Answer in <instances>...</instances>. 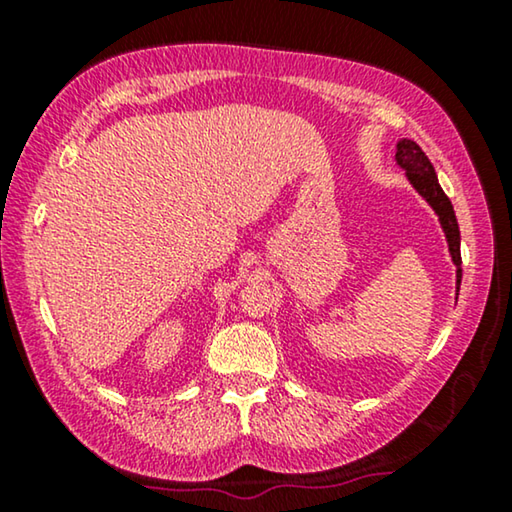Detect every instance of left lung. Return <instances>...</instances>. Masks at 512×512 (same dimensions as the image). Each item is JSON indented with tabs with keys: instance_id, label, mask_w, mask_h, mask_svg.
<instances>
[{
	"instance_id": "8db88e82",
	"label": "left lung",
	"mask_w": 512,
	"mask_h": 512,
	"mask_svg": "<svg viewBox=\"0 0 512 512\" xmlns=\"http://www.w3.org/2000/svg\"><path fill=\"white\" fill-rule=\"evenodd\" d=\"M396 163L403 167L405 174H408L410 184L415 186V191L422 195V198L433 207V212L438 214L440 226L445 230L447 247H450V256L454 265H457V291L461 284V235H459V223L457 216H454V207L450 198H447L443 188L438 184L436 170H433L431 160L426 158V153L419 149L417 142L412 139H401L396 146Z\"/></svg>"
}]
</instances>
